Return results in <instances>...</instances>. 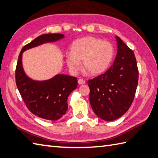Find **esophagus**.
Here are the masks:
<instances>
[{"label": "esophagus", "instance_id": "34e87169", "mask_svg": "<svg viewBox=\"0 0 158 158\" xmlns=\"http://www.w3.org/2000/svg\"><path fill=\"white\" fill-rule=\"evenodd\" d=\"M85 83V80L83 79H79L78 80V83H79V85H83V84H84Z\"/></svg>", "mask_w": 158, "mask_h": 158}]
</instances>
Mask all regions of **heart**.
<instances>
[{
    "instance_id": "b5f03b06",
    "label": "heart",
    "mask_w": 158,
    "mask_h": 158,
    "mask_svg": "<svg viewBox=\"0 0 158 158\" xmlns=\"http://www.w3.org/2000/svg\"><path fill=\"white\" fill-rule=\"evenodd\" d=\"M114 54L113 47L107 41L94 36L77 39L70 46L66 64L70 70L77 73L81 69L80 62L90 75H98L108 68Z\"/></svg>"
}]
</instances>
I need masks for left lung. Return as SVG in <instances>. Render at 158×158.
Returning <instances> with one entry per match:
<instances>
[{
	"label": "left lung",
	"instance_id": "1",
	"mask_svg": "<svg viewBox=\"0 0 158 158\" xmlns=\"http://www.w3.org/2000/svg\"><path fill=\"white\" fill-rule=\"evenodd\" d=\"M117 53L113 65L104 74L88 80L89 102L97 116L113 121L129 109L139 81V70L133 51L116 36Z\"/></svg>",
	"mask_w": 158,
	"mask_h": 158
}]
</instances>
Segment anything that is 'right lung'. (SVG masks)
Returning <instances> with one entry per match:
<instances>
[{"label":"right lung","instance_id":"right-lung-1","mask_svg":"<svg viewBox=\"0 0 158 158\" xmlns=\"http://www.w3.org/2000/svg\"><path fill=\"white\" fill-rule=\"evenodd\" d=\"M64 36L62 34H44L38 36L22 49L17 62V88L30 111L42 119L55 121L64 115L68 109V97L77 87V78L66 75H57L46 81H34L23 72L22 53L43 43L56 41Z\"/></svg>","mask_w":158,"mask_h":158}]
</instances>
